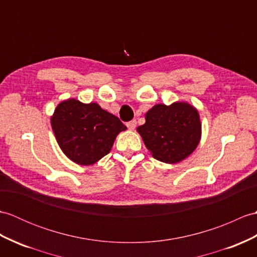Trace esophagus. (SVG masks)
<instances>
[{"label": "esophagus", "instance_id": "obj_1", "mask_svg": "<svg viewBox=\"0 0 257 257\" xmlns=\"http://www.w3.org/2000/svg\"><path fill=\"white\" fill-rule=\"evenodd\" d=\"M136 126H137V121L136 120H131V121H129L127 123V127H128L129 130H135Z\"/></svg>", "mask_w": 257, "mask_h": 257}]
</instances>
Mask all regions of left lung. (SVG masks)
<instances>
[{"label":"left lung","instance_id":"1","mask_svg":"<svg viewBox=\"0 0 257 257\" xmlns=\"http://www.w3.org/2000/svg\"><path fill=\"white\" fill-rule=\"evenodd\" d=\"M137 131L154 159L174 164L195 151L200 141L201 123L194 106L176 101L170 106H153L146 114V123Z\"/></svg>","mask_w":257,"mask_h":257}]
</instances>
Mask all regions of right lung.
Masks as SVG:
<instances>
[{"label":"right lung","instance_id":"add662e5","mask_svg":"<svg viewBox=\"0 0 257 257\" xmlns=\"http://www.w3.org/2000/svg\"><path fill=\"white\" fill-rule=\"evenodd\" d=\"M51 127L62 152L80 165H92L108 154L117 135L127 127L96 103L70 98L57 106Z\"/></svg>","mask_w":257,"mask_h":257}]
</instances>
